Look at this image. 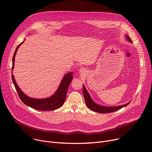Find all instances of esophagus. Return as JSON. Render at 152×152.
I'll return each mask as SVG.
<instances>
[{
	"label": "esophagus",
	"instance_id": "34e87169",
	"mask_svg": "<svg viewBox=\"0 0 152 152\" xmlns=\"http://www.w3.org/2000/svg\"><path fill=\"white\" fill-rule=\"evenodd\" d=\"M79 73H80V74H82V75L85 74V73H86V69H85L84 68H80V69H79Z\"/></svg>",
	"mask_w": 152,
	"mask_h": 152
}]
</instances>
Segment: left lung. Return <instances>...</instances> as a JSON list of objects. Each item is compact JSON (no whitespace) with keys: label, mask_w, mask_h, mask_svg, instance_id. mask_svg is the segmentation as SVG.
<instances>
[{"label":"left lung","mask_w":152,"mask_h":152,"mask_svg":"<svg viewBox=\"0 0 152 152\" xmlns=\"http://www.w3.org/2000/svg\"><path fill=\"white\" fill-rule=\"evenodd\" d=\"M126 38L127 39V40H128L130 43H132V40L131 39V38H129V37L128 35H126ZM83 94H84L85 102H86L87 106L90 110L94 111V112L102 113V114L114 112V111H116L121 108L126 106L127 105H128L130 103V102H129L124 105H120V106H102V105L98 104L95 102H94L93 99H92V98L90 97L89 94L87 92V89L86 88V87L84 85H83Z\"/></svg>","instance_id":"left-lung-1"}]
</instances>
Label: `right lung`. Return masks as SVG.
Listing matches in <instances>:
<instances>
[{"label": "right lung", "mask_w": 152, "mask_h": 152, "mask_svg": "<svg viewBox=\"0 0 152 152\" xmlns=\"http://www.w3.org/2000/svg\"><path fill=\"white\" fill-rule=\"evenodd\" d=\"M24 42L20 43L17 46L15 51L13 57L12 73H13V70L14 68L15 60L17 50ZM12 77L13 83L16 88V90H17L19 97L26 105L39 110H54L62 106L65 103L68 87L71 82H72V80H73V73L69 72L64 76L56 92L52 96H50L49 98L43 99H35L30 98L25 95L18 86L13 73L12 75Z\"/></svg>", "instance_id": "obj_1"}]
</instances>
